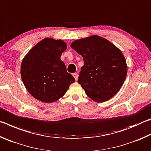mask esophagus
<instances>
[{
  "mask_svg": "<svg viewBox=\"0 0 151 151\" xmlns=\"http://www.w3.org/2000/svg\"><path fill=\"white\" fill-rule=\"evenodd\" d=\"M73 76H74V77H75V81H77V80H78V75L77 73H74V74H73Z\"/></svg>",
  "mask_w": 151,
  "mask_h": 151,
  "instance_id": "obj_1",
  "label": "esophagus"
}]
</instances>
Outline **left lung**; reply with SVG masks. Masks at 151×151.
<instances>
[{
  "instance_id": "8db88e82",
  "label": "left lung",
  "mask_w": 151,
  "mask_h": 151,
  "mask_svg": "<svg viewBox=\"0 0 151 151\" xmlns=\"http://www.w3.org/2000/svg\"><path fill=\"white\" fill-rule=\"evenodd\" d=\"M83 57L78 83L86 95L96 103L109 101L118 93L127 74L121 50L106 39L92 35L70 45Z\"/></svg>"
}]
</instances>
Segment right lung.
Returning <instances> with one entry per match:
<instances>
[{
  "mask_svg": "<svg viewBox=\"0 0 151 151\" xmlns=\"http://www.w3.org/2000/svg\"><path fill=\"white\" fill-rule=\"evenodd\" d=\"M66 48L63 40L45 38L22 59L20 66L22 82L29 93L37 100L47 103L57 101L75 82L60 60Z\"/></svg>",
  "mask_w": 151,
  "mask_h": 151,
  "instance_id": "obj_1",
  "label": "right lung"
}]
</instances>
